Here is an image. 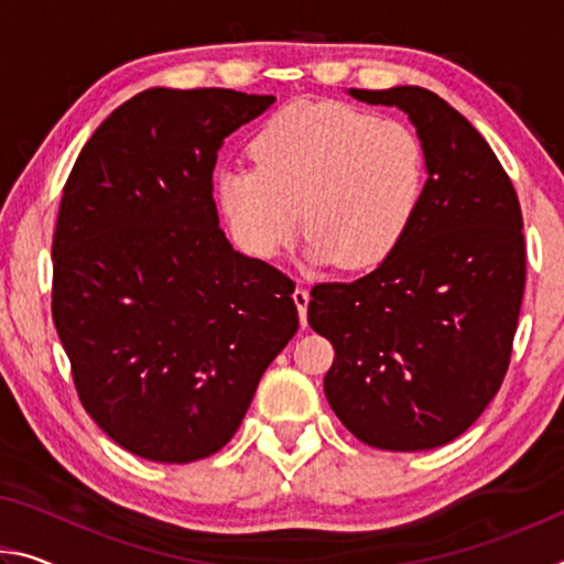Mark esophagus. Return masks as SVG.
<instances>
[{"instance_id": "1", "label": "esophagus", "mask_w": 564, "mask_h": 564, "mask_svg": "<svg viewBox=\"0 0 564 564\" xmlns=\"http://www.w3.org/2000/svg\"><path fill=\"white\" fill-rule=\"evenodd\" d=\"M293 301H295V308H299V316H301V328L308 326V318H305V313H308V301H311V293L305 289H295L293 291Z\"/></svg>"}]
</instances>
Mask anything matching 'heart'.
I'll return each mask as SVG.
<instances>
[{"label":"heart","instance_id":"obj_1","mask_svg":"<svg viewBox=\"0 0 564 564\" xmlns=\"http://www.w3.org/2000/svg\"><path fill=\"white\" fill-rule=\"evenodd\" d=\"M253 166L218 171L214 198L246 253L273 259L305 224L308 261L376 269L413 228L427 156L413 127L343 101H295L251 139Z\"/></svg>","mask_w":564,"mask_h":564}]
</instances>
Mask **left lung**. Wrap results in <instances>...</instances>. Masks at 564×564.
I'll list each match as a JSON object with an SVG mask.
<instances>
[{"mask_svg": "<svg viewBox=\"0 0 564 564\" xmlns=\"http://www.w3.org/2000/svg\"><path fill=\"white\" fill-rule=\"evenodd\" d=\"M398 107L427 156L405 241L352 283H318L308 323L336 358L333 413L370 447L431 451L463 435L502 386L524 291L522 212L477 129L423 87L348 89Z\"/></svg>", "mask_w": 564, "mask_h": 564, "instance_id": "left-lung-1", "label": "left lung"}]
</instances>
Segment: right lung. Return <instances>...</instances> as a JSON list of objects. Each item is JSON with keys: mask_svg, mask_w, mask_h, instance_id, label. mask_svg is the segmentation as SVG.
Here are the masks:
<instances>
[{"mask_svg": "<svg viewBox=\"0 0 564 564\" xmlns=\"http://www.w3.org/2000/svg\"><path fill=\"white\" fill-rule=\"evenodd\" d=\"M275 97L147 89L91 133L52 243V316L87 413L123 451L194 463L241 425L299 330L295 283L218 228L224 139Z\"/></svg>", "mask_w": 564, "mask_h": 564, "instance_id": "add662e5", "label": "right lung"}]
</instances>
